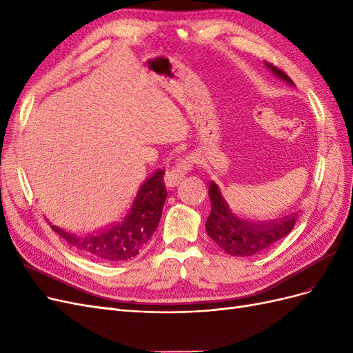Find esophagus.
Returning a JSON list of instances; mask_svg holds the SVG:
<instances>
[{
	"mask_svg": "<svg viewBox=\"0 0 353 353\" xmlns=\"http://www.w3.org/2000/svg\"><path fill=\"white\" fill-rule=\"evenodd\" d=\"M193 157H185V158H180L177 161V164L170 168L165 172L164 176V183L167 188H176L181 180H183L185 174L189 172L190 167L193 165Z\"/></svg>",
	"mask_w": 353,
	"mask_h": 353,
	"instance_id": "obj_1",
	"label": "esophagus"
}]
</instances>
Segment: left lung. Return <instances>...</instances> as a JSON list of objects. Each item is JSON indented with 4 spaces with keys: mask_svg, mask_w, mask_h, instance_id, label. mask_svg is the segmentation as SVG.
Here are the masks:
<instances>
[{
    "mask_svg": "<svg viewBox=\"0 0 353 353\" xmlns=\"http://www.w3.org/2000/svg\"><path fill=\"white\" fill-rule=\"evenodd\" d=\"M265 67L280 81L294 86L292 79L277 67L268 63H265ZM208 195L211 214L207 219L205 230L224 252L233 256L246 258L267 251L270 246L288 236L299 219V214H292L280 220L261 221L248 219L233 208L230 198L221 192L215 181L210 183Z\"/></svg>",
    "mask_w": 353,
    "mask_h": 353,
    "instance_id": "1",
    "label": "left lung"
}]
</instances>
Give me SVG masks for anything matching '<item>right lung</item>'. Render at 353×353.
I'll return each mask as SVG.
<instances>
[{
	"label": "right lung",
	"mask_w": 353,
	"mask_h": 353,
	"mask_svg": "<svg viewBox=\"0 0 353 353\" xmlns=\"http://www.w3.org/2000/svg\"><path fill=\"white\" fill-rule=\"evenodd\" d=\"M167 198L164 172H157L139 188L123 217L104 229L86 234L65 232L51 224L74 251L101 263H121L138 255L150 242L160 223Z\"/></svg>",
	"instance_id": "right-lung-1"
}]
</instances>
